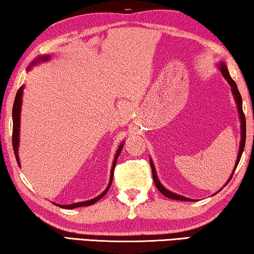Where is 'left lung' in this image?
Wrapping results in <instances>:
<instances>
[{
  "label": "left lung",
  "instance_id": "1",
  "mask_svg": "<svg viewBox=\"0 0 254 254\" xmlns=\"http://www.w3.org/2000/svg\"><path fill=\"white\" fill-rule=\"evenodd\" d=\"M220 71L221 73H222V76L226 78L228 83L231 86V92H233V95L235 98V101L237 103V110H238V114H239V120H241V145H239V151H238V156H237V160H236V164H235V168L233 170V174H231V176L228 182L226 183V185L229 183L231 177H233V175L235 173V169L237 168L238 163H239V160L242 158V154H243V151H244V146H245V140H246V122H245V115L244 113H243V101H242V96L239 94V91L237 88V85H236L235 81L233 80V78L230 77L229 72H228V69H227V65L224 62H221L220 63ZM149 162H151V167H152V175H153V181H154L155 183V187L158 188V190L161 192L163 195H166V197L170 198V199H174V200H182V201H193L192 199H189L187 197H183V195H180V194H176L174 193V192H171L169 190H167L166 188L163 187V185L160 183L158 176H156V171H155V167H154V163H153L152 159L149 160ZM224 185V187H226Z\"/></svg>",
  "mask_w": 254,
  "mask_h": 254
}]
</instances>
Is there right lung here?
I'll use <instances>...</instances> for the list:
<instances>
[{
	"mask_svg": "<svg viewBox=\"0 0 254 254\" xmlns=\"http://www.w3.org/2000/svg\"><path fill=\"white\" fill-rule=\"evenodd\" d=\"M51 59V56L49 55H46V56H41V57H38L37 60L34 61L33 63H32V65H35L38 62H45V61H48ZM31 67V66H30ZM30 67H28V70H30ZM23 90H24V86H20L18 92H17L16 94V98H15V102H13V108H12V147H13V152H15V156H16V160L17 162L19 164V158H18V146H19V127H20V110H21V96H23ZM124 144L120 145L119 149H117L116 152V155H115V159H114V162H113V167H112V171H110V181H109V184L108 187L105 191L102 192L101 194H99L96 198H93L91 200H87V201H81V202H76V203H71V205H56L62 207V208H66V209H72V208H77V207H81V206H91L93 203H95L98 200L101 199L103 195H105L107 192H108L110 185H112V182H113V176H114V169H115V164L117 161V158H119L120 154H121V151H122Z\"/></svg>",
	"mask_w": 254,
	"mask_h": 254,
	"instance_id": "obj_1",
	"label": "right lung"
}]
</instances>
